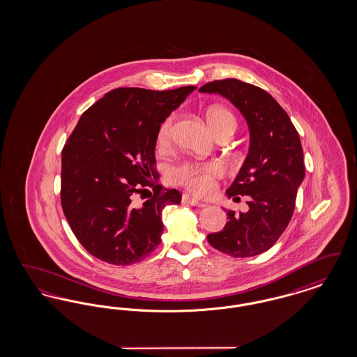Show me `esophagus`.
<instances>
[{
  "mask_svg": "<svg viewBox=\"0 0 357 357\" xmlns=\"http://www.w3.org/2000/svg\"><path fill=\"white\" fill-rule=\"evenodd\" d=\"M182 201L187 204H191V206H195V207H204L206 206L204 202L202 201H199V199H197V198H194V197H190V195H183V198H182Z\"/></svg>",
  "mask_w": 357,
  "mask_h": 357,
  "instance_id": "obj_1",
  "label": "esophagus"
}]
</instances>
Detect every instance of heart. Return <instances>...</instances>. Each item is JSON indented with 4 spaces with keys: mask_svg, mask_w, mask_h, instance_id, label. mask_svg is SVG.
Returning <instances> with one entry per match:
<instances>
[{
    "mask_svg": "<svg viewBox=\"0 0 357 357\" xmlns=\"http://www.w3.org/2000/svg\"><path fill=\"white\" fill-rule=\"evenodd\" d=\"M207 123L217 136L223 131H233L237 127L236 118L233 114L221 107H211L206 115ZM174 132V118L170 116L165 120L156 135V143L160 149H167L172 142ZM225 174V167L220 162H188L183 163L171 171V179L175 183L187 187L190 191L204 195L214 190L215 179Z\"/></svg>",
    "mask_w": 357,
    "mask_h": 357,
    "instance_id": "b5f03b06",
    "label": "heart"
}]
</instances>
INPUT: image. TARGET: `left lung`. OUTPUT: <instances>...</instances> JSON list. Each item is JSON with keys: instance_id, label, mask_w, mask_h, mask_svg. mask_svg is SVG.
<instances>
[{"instance_id": "obj_1", "label": "left lung", "mask_w": 357, "mask_h": 357, "mask_svg": "<svg viewBox=\"0 0 357 357\" xmlns=\"http://www.w3.org/2000/svg\"><path fill=\"white\" fill-rule=\"evenodd\" d=\"M199 92L218 93L246 120L249 153L226 195H249V210H227L223 230L208 243L231 257H253L269 250L291 220L297 188L305 178L301 140L284 108L266 91L237 79L207 83Z\"/></svg>"}]
</instances>
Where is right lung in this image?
Masks as SVG:
<instances>
[{
  "label": "right lung",
  "mask_w": 357,
  "mask_h": 357,
  "mask_svg": "<svg viewBox=\"0 0 357 357\" xmlns=\"http://www.w3.org/2000/svg\"><path fill=\"white\" fill-rule=\"evenodd\" d=\"M194 89L116 88L77 121L61 153V206L73 234L93 257L124 266L159 246L162 211L181 204L182 194L151 181L156 135ZM147 186L154 195L135 206V194Z\"/></svg>",
  "instance_id": "1"
}]
</instances>
